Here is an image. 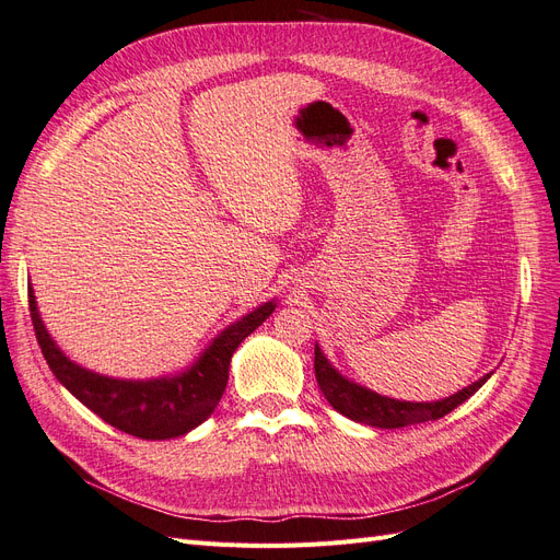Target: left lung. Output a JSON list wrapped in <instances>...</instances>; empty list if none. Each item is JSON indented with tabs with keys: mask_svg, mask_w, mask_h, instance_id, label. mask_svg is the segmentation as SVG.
Here are the masks:
<instances>
[{
	"mask_svg": "<svg viewBox=\"0 0 560 560\" xmlns=\"http://www.w3.org/2000/svg\"><path fill=\"white\" fill-rule=\"evenodd\" d=\"M315 378L322 395H325V399L338 413H343L354 422H364V425H371V428L397 430V428L416 425V422L444 418L446 413L457 409V406L477 393V389L490 378V374L442 401H399V399H389V397L371 393V389L343 378L327 362L322 350L315 346Z\"/></svg>",
	"mask_w": 560,
	"mask_h": 560,
	"instance_id": "left-lung-1",
	"label": "left lung"
}]
</instances>
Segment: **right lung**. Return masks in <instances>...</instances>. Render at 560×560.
Returning a JSON list of instances; mask_svg holds the SVG:
<instances>
[{
	"instance_id": "right-lung-1",
	"label": "right lung",
	"mask_w": 560,
	"mask_h": 560,
	"mask_svg": "<svg viewBox=\"0 0 560 560\" xmlns=\"http://www.w3.org/2000/svg\"><path fill=\"white\" fill-rule=\"evenodd\" d=\"M27 299L37 343L54 376L112 428L140 439L182 436L208 420L226 389L229 364L235 348L276 311L273 301H268L235 322L214 338L189 371L175 378L116 381L67 360L44 329L32 287H27Z\"/></svg>"
}]
</instances>
